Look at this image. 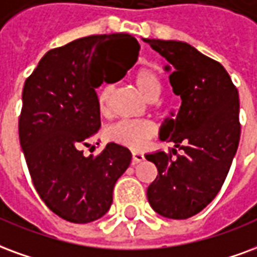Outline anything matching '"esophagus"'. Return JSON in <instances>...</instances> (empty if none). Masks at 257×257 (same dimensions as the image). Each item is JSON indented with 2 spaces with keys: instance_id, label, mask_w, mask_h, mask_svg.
Segmentation results:
<instances>
[{
  "instance_id": "obj_1",
  "label": "esophagus",
  "mask_w": 257,
  "mask_h": 257,
  "mask_svg": "<svg viewBox=\"0 0 257 257\" xmlns=\"http://www.w3.org/2000/svg\"><path fill=\"white\" fill-rule=\"evenodd\" d=\"M131 155H133V160H131V164H133V166H136L138 163L144 162V159H145L141 152H133Z\"/></svg>"
}]
</instances>
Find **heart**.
Returning <instances> with one entry per match:
<instances>
[{
  "label": "heart",
  "mask_w": 257,
  "mask_h": 257,
  "mask_svg": "<svg viewBox=\"0 0 257 257\" xmlns=\"http://www.w3.org/2000/svg\"><path fill=\"white\" fill-rule=\"evenodd\" d=\"M134 85L148 101H155L162 93V80L155 69L144 68L137 69L133 75ZM113 93V87L108 83L101 86L97 95L98 109L101 113H106L109 110L110 97ZM156 128L151 121L145 120H120L108 127L106 137L110 141L119 145L130 148V149H142L148 144L152 137L155 136Z\"/></svg>",
  "instance_id": "1"
}]
</instances>
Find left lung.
Instances as JSON below:
<instances>
[{
    "label": "left lung",
    "mask_w": 257,
    "mask_h": 257,
    "mask_svg": "<svg viewBox=\"0 0 257 257\" xmlns=\"http://www.w3.org/2000/svg\"><path fill=\"white\" fill-rule=\"evenodd\" d=\"M144 41L170 63L164 69L182 100L177 117L160 127V140L174 142L181 153L145 155L157 167L148 201L164 218L188 219L216 197L227 177L241 134L238 90L223 65L192 45ZM171 153L177 157L172 159Z\"/></svg>",
    "instance_id": "8db88e82"
}]
</instances>
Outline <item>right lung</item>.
Returning <instances> with one entry per match:
<instances>
[{"label":"right lung","mask_w":257,"mask_h":257,"mask_svg":"<svg viewBox=\"0 0 257 257\" xmlns=\"http://www.w3.org/2000/svg\"><path fill=\"white\" fill-rule=\"evenodd\" d=\"M138 52L128 34L90 35L49 50L24 83L20 147L39 197L64 220L104 216L116 181L130 166L131 152L115 142L97 156L80 148L101 127L95 89L106 80L104 69L120 63L124 76Z\"/></svg>","instance_id":"add662e5"}]
</instances>
